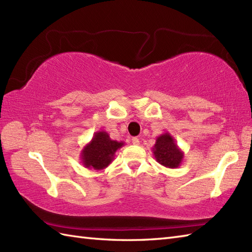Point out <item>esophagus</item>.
Instances as JSON below:
<instances>
[{
  "mask_svg": "<svg viewBox=\"0 0 252 252\" xmlns=\"http://www.w3.org/2000/svg\"><path fill=\"white\" fill-rule=\"evenodd\" d=\"M132 143H133V145H138V144H140V140H138L137 137H133Z\"/></svg>",
  "mask_w": 252,
  "mask_h": 252,
  "instance_id": "esophagus-1",
  "label": "esophagus"
}]
</instances>
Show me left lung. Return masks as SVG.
<instances>
[{
	"mask_svg": "<svg viewBox=\"0 0 252 252\" xmlns=\"http://www.w3.org/2000/svg\"><path fill=\"white\" fill-rule=\"evenodd\" d=\"M153 154L158 163L169 169L179 168L184 158V153L169 132H165L156 138Z\"/></svg>",
	"mask_w": 252,
	"mask_h": 252,
	"instance_id": "1",
	"label": "left lung"
}]
</instances>
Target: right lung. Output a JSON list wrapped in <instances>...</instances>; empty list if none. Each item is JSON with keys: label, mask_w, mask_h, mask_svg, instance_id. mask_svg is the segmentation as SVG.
<instances>
[{"label": "right lung", "mask_w": 252, "mask_h": 252, "mask_svg": "<svg viewBox=\"0 0 252 252\" xmlns=\"http://www.w3.org/2000/svg\"><path fill=\"white\" fill-rule=\"evenodd\" d=\"M125 143L111 140L109 134L105 131L94 133L87 145L80 154V160L83 167L90 170H103L108 167L115 159V154Z\"/></svg>", "instance_id": "1"}]
</instances>
